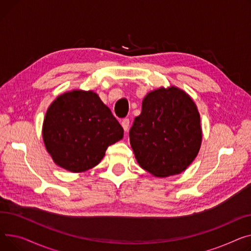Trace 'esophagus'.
I'll return each instance as SVG.
<instances>
[{
	"label": "esophagus",
	"mask_w": 251,
	"mask_h": 251,
	"mask_svg": "<svg viewBox=\"0 0 251 251\" xmlns=\"http://www.w3.org/2000/svg\"><path fill=\"white\" fill-rule=\"evenodd\" d=\"M122 126H123L124 129H125L126 131H127V129H128V127H129V120H128V119H124V120L122 121Z\"/></svg>",
	"instance_id": "obj_1"
}]
</instances>
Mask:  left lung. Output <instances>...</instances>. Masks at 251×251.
<instances>
[{
    "instance_id": "obj_1",
    "label": "left lung",
    "mask_w": 251,
    "mask_h": 251,
    "mask_svg": "<svg viewBox=\"0 0 251 251\" xmlns=\"http://www.w3.org/2000/svg\"><path fill=\"white\" fill-rule=\"evenodd\" d=\"M129 143L140 166L152 175L181 173L193 163L201 144L196 103L174 86L151 91L129 129Z\"/></svg>"
}]
</instances>
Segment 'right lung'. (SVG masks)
Listing matches in <instances>:
<instances>
[{
  "instance_id": "add662e5",
  "label": "right lung",
  "mask_w": 251,
  "mask_h": 251,
  "mask_svg": "<svg viewBox=\"0 0 251 251\" xmlns=\"http://www.w3.org/2000/svg\"><path fill=\"white\" fill-rule=\"evenodd\" d=\"M46 148L56 165L74 173L93 168L124 128L93 91L73 90L49 107L42 126Z\"/></svg>"
}]
</instances>
